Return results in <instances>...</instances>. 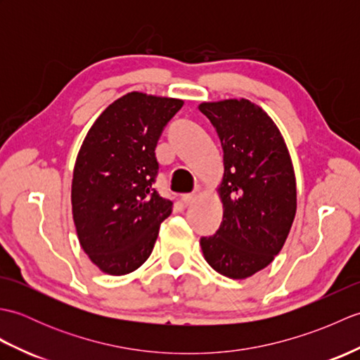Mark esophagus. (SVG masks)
<instances>
[{
  "mask_svg": "<svg viewBox=\"0 0 360 360\" xmlns=\"http://www.w3.org/2000/svg\"><path fill=\"white\" fill-rule=\"evenodd\" d=\"M196 198H198L196 193H186V195H182V202H184L186 205H190L195 202Z\"/></svg>",
  "mask_w": 360,
  "mask_h": 360,
  "instance_id": "1",
  "label": "esophagus"
}]
</instances>
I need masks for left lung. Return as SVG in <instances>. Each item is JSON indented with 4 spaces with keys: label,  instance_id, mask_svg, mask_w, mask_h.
I'll use <instances>...</instances> for the list:
<instances>
[{
    "label": "left lung",
    "instance_id": "left-lung-1",
    "mask_svg": "<svg viewBox=\"0 0 360 360\" xmlns=\"http://www.w3.org/2000/svg\"><path fill=\"white\" fill-rule=\"evenodd\" d=\"M200 111L224 151L223 221L200 244L217 272L246 278L271 264L288 238L297 209L292 162L277 125L246 98L204 102Z\"/></svg>",
    "mask_w": 360,
    "mask_h": 360
}]
</instances>
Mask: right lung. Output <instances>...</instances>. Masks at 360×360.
I'll return each instance as SVG.
<instances>
[{
  "label": "right lung",
  "mask_w": 360,
  "mask_h": 360,
  "mask_svg": "<svg viewBox=\"0 0 360 360\" xmlns=\"http://www.w3.org/2000/svg\"><path fill=\"white\" fill-rule=\"evenodd\" d=\"M184 102L128 93L106 108L82 143L72 176V217L83 250L111 275L136 271L151 254L173 202L153 184L156 145Z\"/></svg>",
  "instance_id": "right-lung-1"
}]
</instances>
